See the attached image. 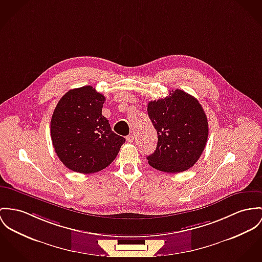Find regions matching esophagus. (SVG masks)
I'll use <instances>...</instances> for the list:
<instances>
[{"mask_svg": "<svg viewBox=\"0 0 262 262\" xmlns=\"http://www.w3.org/2000/svg\"><path fill=\"white\" fill-rule=\"evenodd\" d=\"M126 141H127V142H134V136L133 135H129V136H127L126 137Z\"/></svg>", "mask_w": 262, "mask_h": 262, "instance_id": "34e87169", "label": "esophagus"}]
</instances>
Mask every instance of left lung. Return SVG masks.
Here are the masks:
<instances>
[{"label":"left lung","instance_id":"8db88e82","mask_svg":"<svg viewBox=\"0 0 262 262\" xmlns=\"http://www.w3.org/2000/svg\"><path fill=\"white\" fill-rule=\"evenodd\" d=\"M147 114L158 132V145L146 157L154 168L168 173L187 170L199 161L208 137L202 104L176 90L168 97L147 103Z\"/></svg>","mask_w":262,"mask_h":262}]
</instances>
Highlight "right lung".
Returning <instances> with one entry per match:
<instances>
[{
	"label": "right lung",
	"instance_id": "obj_1",
	"mask_svg": "<svg viewBox=\"0 0 262 262\" xmlns=\"http://www.w3.org/2000/svg\"><path fill=\"white\" fill-rule=\"evenodd\" d=\"M105 98L93 86L69 91L52 116L51 138L64 166L80 173H94L117 158L125 140L115 134L101 108Z\"/></svg>",
	"mask_w": 262,
	"mask_h": 262
}]
</instances>
